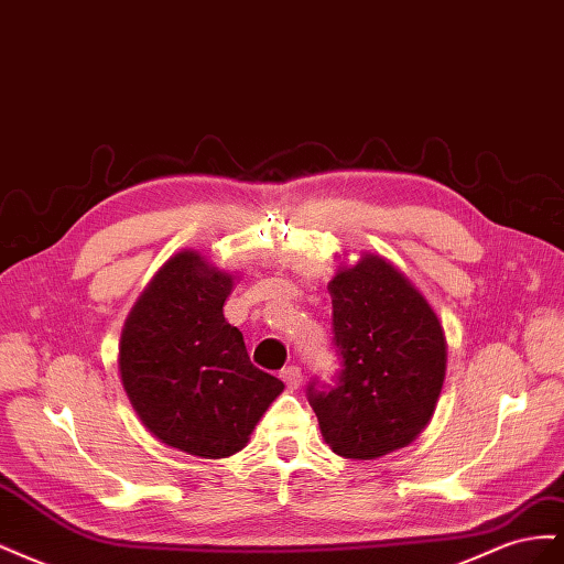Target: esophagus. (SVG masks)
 <instances>
[{
	"label": "esophagus",
	"instance_id": "1",
	"mask_svg": "<svg viewBox=\"0 0 564 564\" xmlns=\"http://www.w3.org/2000/svg\"><path fill=\"white\" fill-rule=\"evenodd\" d=\"M282 381L286 383V388H289V390H296V388H301V383H303L301 367H296V365H292V367H284V369H282Z\"/></svg>",
	"mask_w": 564,
	"mask_h": 564
}]
</instances>
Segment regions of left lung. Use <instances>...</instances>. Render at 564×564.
I'll return each mask as SVG.
<instances>
[{"label":"left lung","mask_w":564,"mask_h":564,"mask_svg":"<svg viewBox=\"0 0 564 564\" xmlns=\"http://www.w3.org/2000/svg\"><path fill=\"white\" fill-rule=\"evenodd\" d=\"M346 259V253H344ZM338 386L313 390L327 445L371 460L402 449L431 423L447 373V336L433 305L379 253L340 261L329 282Z\"/></svg>","instance_id":"1"}]
</instances>
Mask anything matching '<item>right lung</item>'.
<instances>
[{"mask_svg": "<svg viewBox=\"0 0 564 564\" xmlns=\"http://www.w3.org/2000/svg\"><path fill=\"white\" fill-rule=\"evenodd\" d=\"M237 275L195 249L169 259L135 299L119 377L135 416L166 447L226 458L247 447L284 383L256 369L224 303Z\"/></svg>", "mask_w": 564, "mask_h": 564, "instance_id": "add662e5", "label": "right lung"}]
</instances>
